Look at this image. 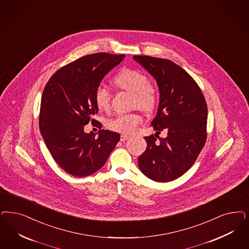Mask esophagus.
I'll return each instance as SVG.
<instances>
[{"label": "esophagus", "mask_w": 249, "mask_h": 249, "mask_svg": "<svg viewBox=\"0 0 249 249\" xmlns=\"http://www.w3.org/2000/svg\"><path fill=\"white\" fill-rule=\"evenodd\" d=\"M129 136L128 135H126V134H122L121 136H120V141L121 142H125V141H127V140H129Z\"/></svg>", "instance_id": "34e87169"}]
</instances>
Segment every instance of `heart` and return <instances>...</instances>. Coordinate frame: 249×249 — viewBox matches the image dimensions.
I'll use <instances>...</instances> for the list:
<instances>
[{
    "label": "heart",
    "instance_id": "obj_1",
    "mask_svg": "<svg viewBox=\"0 0 249 249\" xmlns=\"http://www.w3.org/2000/svg\"><path fill=\"white\" fill-rule=\"evenodd\" d=\"M114 86L132 94V104L144 111H152L157 103V90L155 86L148 82V78L142 71L134 69L123 70L113 80ZM94 102L99 110L107 111L110 108L111 94L104 86H98L94 91ZM142 122V117L139 113L120 114L108 120V129L124 133H133Z\"/></svg>",
    "mask_w": 249,
    "mask_h": 249
}]
</instances>
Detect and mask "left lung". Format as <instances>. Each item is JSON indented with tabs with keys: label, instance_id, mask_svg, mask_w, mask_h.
<instances>
[{
	"label": "left lung",
	"instance_id": "left-lung-1",
	"mask_svg": "<svg viewBox=\"0 0 249 249\" xmlns=\"http://www.w3.org/2000/svg\"><path fill=\"white\" fill-rule=\"evenodd\" d=\"M133 59L155 78L160 92L151 123L156 133L144 137L147 147L138 158L139 167L152 180H175L193 165L205 144V97L195 80L171 60L137 55ZM163 129L168 130L166 138L159 137Z\"/></svg>",
	"mask_w": 249,
	"mask_h": 249
}]
</instances>
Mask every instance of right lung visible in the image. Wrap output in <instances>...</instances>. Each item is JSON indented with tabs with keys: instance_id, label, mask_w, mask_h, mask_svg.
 I'll return each instance as SVG.
<instances>
[{
	"instance_id": "obj_1",
	"label": "right lung",
	"mask_w": 249,
	"mask_h": 249,
	"mask_svg": "<svg viewBox=\"0 0 249 249\" xmlns=\"http://www.w3.org/2000/svg\"><path fill=\"white\" fill-rule=\"evenodd\" d=\"M125 55L94 53L59 69L44 88L41 97L39 129L54 161L70 175L87 177L98 171L120 141L117 132L99 129L86 133L98 108L94 91L105 75L120 64Z\"/></svg>"
}]
</instances>
